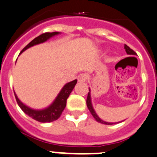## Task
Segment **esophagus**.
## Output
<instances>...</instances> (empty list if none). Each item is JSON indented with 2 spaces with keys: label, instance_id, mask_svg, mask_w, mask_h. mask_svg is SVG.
I'll return each mask as SVG.
<instances>
[{
  "label": "esophagus",
  "instance_id": "obj_1",
  "mask_svg": "<svg viewBox=\"0 0 157 157\" xmlns=\"http://www.w3.org/2000/svg\"><path fill=\"white\" fill-rule=\"evenodd\" d=\"M87 79V75L86 74H80L77 77V80L79 82H85Z\"/></svg>",
  "mask_w": 157,
  "mask_h": 157
}]
</instances>
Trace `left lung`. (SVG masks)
<instances>
[{
	"mask_svg": "<svg viewBox=\"0 0 157 157\" xmlns=\"http://www.w3.org/2000/svg\"><path fill=\"white\" fill-rule=\"evenodd\" d=\"M125 49L126 51L127 54H129V55H136V52L134 50L129 48L127 45H125ZM89 91H90V89H89ZM87 106L88 108L89 111L90 112L91 115H93V117L94 118V119L96 120L97 121H98V122L102 123V124H105V125H112V124H115V123H111V122H106V121H104L103 120L101 119L98 115H97L96 112H94V110L93 107H92L91 105V101H90V92H88V94H87Z\"/></svg>",
	"mask_w": 157,
	"mask_h": 157,
	"instance_id": "8db88e82",
	"label": "left lung"
}]
</instances>
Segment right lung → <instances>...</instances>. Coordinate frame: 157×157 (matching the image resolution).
<instances>
[{
    "instance_id": "obj_1",
    "label": "right lung",
    "mask_w": 157,
    "mask_h": 157,
    "mask_svg": "<svg viewBox=\"0 0 157 157\" xmlns=\"http://www.w3.org/2000/svg\"><path fill=\"white\" fill-rule=\"evenodd\" d=\"M58 32H45L43 34L40 35L38 37L35 38L32 42H29L25 47L21 51V53L22 52H24L25 50H26L27 49H29L31 46H33L35 45H37V44L42 43V42H45V41L49 39V38H51L52 36H56V35H58ZM77 80H74L73 81L70 82V83H67L63 89L61 90V91L59 92V94H58L57 98H56V100L54 101L53 103L49 107V108H45L44 110H39V111H36V110H33L29 108V107H27L26 105H25L24 104L21 103L19 99L17 98V95L14 94V96H15L16 101H17V105H19V107L21 108L23 112L26 114V115H29V117L32 118L33 119L36 120L38 121H40V122H51V121H56V120L58 119L60 115H62L63 111L65 108L66 105H67V100L68 98L69 95L70 94L71 91L73 90V89L75 87L76 83H77Z\"/></svg>"
}]
</instances>
